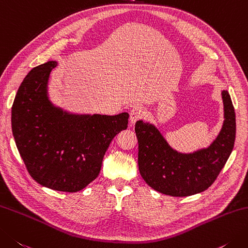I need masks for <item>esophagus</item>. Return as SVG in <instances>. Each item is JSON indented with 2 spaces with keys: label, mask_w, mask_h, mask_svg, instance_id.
Listing matches in <instances>:
<instances>
[{
  "label": "esophagus",
  "mask_w": 248,
  "mask_h": 248,
  "mask_svg": "<svg viewBox=\"0 0 248 248\" xmlns=\"http://www.w3.org/2000/svg\"><path fill=\"white\" fill-rule=\"evenodd\" d=\"M144 116V109L140 106H134L130 111V124L134 125L135 123Z\"/></svg>",
  "instance_id": "1"
}]
</instances>
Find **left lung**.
<instances>
[{
    "mask_svg": "<svg viewBox=\"0 0 248 248\" xmlns=\"http://www.w3.org/2000/svg\"><path fill=\"white\" fill-rule=\"evenodd\" d=\"M224 123L207 147L191 153L173 148L161 131L149 121L135 124L139 140V170L143 179L158 192L188 197L206 190L230 157L235 140V113L228 90H221Z\"/></svg>",
    "mask_w": 248,
    "mask_h": 248,
    "instance_id": "1",
    "label": "left lung"
}]
</instances>
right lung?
Returning a JSON list of instances; mask_svg holds the SVG:
<instances>
[{
  "label": "right lung",
  "mask_w": 248,
  "mask_h": 248,
  "mask_svg": "<svg viewBox=\"0 0 248 248\" xmlns=\"http://www.w3.org/2000/svg\"><path fill=\"white\" fill-rule=\"evenodd\" d=\"M57 65L48 61L24 77L12 108V130L34 181L77 192L98 177L111 140L128 128L129 114H78L56 105L48 85Z\"/></svg>",
  "instance_id": "right-lung-1"
}]
</instances>
